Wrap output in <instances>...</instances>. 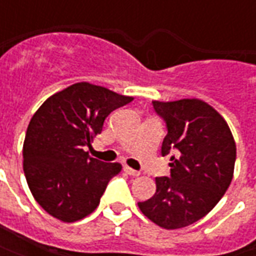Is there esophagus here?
<instances>
[{"label": "esophagus", "instance_id": "obj_1", "mask_svg": "<svg viewBox=\"0 0 256 256\" xmlns=\"http://www.w3.org/2000/svg\"><path fill=\"white\" fill-rule=\"evenodd\" d=\"M124 172H128V176H132V177H138L140 176V172H137V170H133L132 167H128V166L124 167Z\"/></svg>", "mask_w": 256, "mask_h": 256}]
</instances>
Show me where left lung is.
Here are the masks:
<instances>
[{
	"label": "left lung",
	"mask_w": 256,
	"mask_h": 256,
	"mask_svg": "<svg viewBox=\"0 0 256 256\" xmlns=\"http://www.w3.org/2000/svg\"><path fill=\"white\" fill-rule=\"evenodd\" d=\"M164 119L162 155H172L170 177H158L156 192L138 203L141 212L164 229H180L202 220L229 188L236 142L218 111L198 98L152 101Z\"/></svg>",
	"instance_id": "obj_1"
}]
</instances>
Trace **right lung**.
<instances>
[{"mask_svg": "<svg viewBox=\"0 0 256 256\" xmlns=\"http://www.w3.org/2000/svg\"><path fill=\"white\" fill-rule=\"evenodd\" d=\"M130 101V96L78 82L36 110L23 144V170L32 196L48 214L75 222L97 208L122 164L94 159L86 148L101 133L106 118Z\"/></svg>", "mask_w": 256, "mask_h": 256, "instance_id": "right-lung-1", "label": "right lung"}]
</instances>
